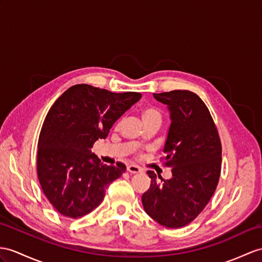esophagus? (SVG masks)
<instances>
[{
  "label": "esophagus",
  "instance_id": "34e87169",
  "mask_svg": "<svg viewBox=\"0 0 262 262\" xmlns=\"http://www.w3.org/2000/svg\"><path fill=\"white\" fill-rule=\"evenodd\" d=\"M126 170L130 172V173H139V172H141V168H139L138 165L135 164H129L126 167Z\"/></svg>",
  "mask_w": 262,
  "mask_h": 262
}]
</instances>
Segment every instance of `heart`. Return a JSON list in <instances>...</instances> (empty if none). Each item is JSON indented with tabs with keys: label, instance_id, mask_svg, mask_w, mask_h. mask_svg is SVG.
Returning a JSON list of instances; mask_svg holds the SVG:
<instances>
[{
	"label": "heart",
	"instance_id": "1",
	"mask_svg": "<svg viewBox=\"0 0 262 262\" xmlns=\"http://www.w3.org/2000/svg\"><path fill=\"white\" fill-rule=\"evenodd\" d=\"M141 119L143 121V123L146 124L149 122H152V121H160L161 122L162 117H161L160 111H159L157 107L152 106V105H146V106L142 107V110H141ZM119 124H120V121L117 125H119Z\"/></svg>",
	"mask_w": 262,
	"mask_h": 262
}]
</instances>
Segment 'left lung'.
Here are the masks:
<instances>
[{"label":"left lung","instance_id":"1","mask_svg":"<svg viewBox=\"0 0 262 262\" xmlns=\"http://www.w3.org/2000/svg\"><path fill=\"white\" fill-rule=\"evenodd\" d=\"M153 97L170 112L163 152L172 178L158 182L148 171L151 184L142 194V205L161 226L181 228L200 214L214 193L221 171V142L211 114L195 93L174 90Z\"/></svg>","mask_w":262,"mask_h":262}]
</instances>
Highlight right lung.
I'll return each mask as SVG.
<instances>
[{
	"mask_svg": "<svg viewBox=\"0 0 262 262\" xmlns=\"http://www.w3.org/2000/svg\"><path fill=\"white\" fill-rule=\"evenodd\" d=\"M141 97L76 84L51 106L37 142L36 169L43 192L57 212L72 219L90 213L107 186L122 176L123 163H101L91 149Z\"/></svg>",
	"mask_w": 262,
	"mask_h": 262,
	"instance_id": "obj_1",
	"label": "right lung"
}]
</instances>
